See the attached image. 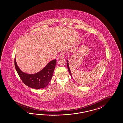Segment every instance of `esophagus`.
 Returning <instances> with one entry per match:
<instances>
[{
  "mask_svg": "<svg viewBox=\"0 0 123 123\" xmlns=\"http://www.w3.org/2000/svg\"><path fill=\"white\" fill-rule=\"evenodd\" d=\"M64 55H65V53L64 52H61L60 53V55H59V56L58 57V59H59L60 58H63V57H64Z\"/></svg>",
  "mask_w": 123,
  "mask_h": 123,
  "instance_id": "1",
  "label": "esophagus"
}]
</instances>
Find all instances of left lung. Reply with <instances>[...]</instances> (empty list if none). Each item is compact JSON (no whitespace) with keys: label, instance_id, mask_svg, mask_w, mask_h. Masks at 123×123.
Wrapping results in <instances>:
<instances>
[{"label":"left lung","instance_id":"left-lung-1","mask_svg":"<svg viewBox=\"0 0 123 123\" xmlns=\"http://www.w3.org/2000/svg\"><path fill=\"white\" fill-rule=\"evenodd\" d=\"M67 66H68V72H69V73L70 74V75H71V76L72 77V78H73V77H72V74H71V71H70V68H69V65H68V60H67Z\"/></svg>","mask_w":123,"mask_h":123}]
</instances>
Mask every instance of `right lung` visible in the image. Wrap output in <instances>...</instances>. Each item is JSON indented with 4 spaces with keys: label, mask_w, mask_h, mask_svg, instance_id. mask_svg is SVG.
<instances>
[{
    "label": "right lung",
    "mask_w": 123,
    "mask_h": 123,
    "mask_svg": "<svg viewBox=\"0 0 123 123\" xmlns=\"http://www.w3.org/2000/svg\"><path fill=\"white\" fill-rule=\"evenodd\" d=\"M15 68L23 82L27 86L35 89L44 88L52 79L56 63V60L50 61L41 71L30 74L22 72L19 68L14 59Z\"/></svg>",
    "instance_id": "1"
}]
</instances>
